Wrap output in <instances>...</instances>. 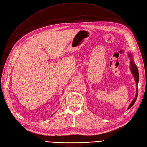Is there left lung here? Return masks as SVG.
<instances>
[{"instance_id":"1","label":"left lung","mask_w":147,"mask_h":147,"mask_svg":"<svg viewBox=\"0 0 147 147\" xmlns=\"http://www.w3.org/2000/svg\"><path fill=\"white\" fill-rule=\"evenodd\" d=\"M129 55L131 57V55L130 54H129ZM130 65H131V69H132V73L135 77V81H136V86H137V88H136V96L135 98V99H134V101L132 102V103H131L130 104V105L129 106L127 110H129L130 107H132L133 106V105L135 104L136 100L137 99V96H138V82H139V73H138V68L136 67V65L134 63V62L132 61H132H131L130 62Z\"/></svg>"}]
</instances>
